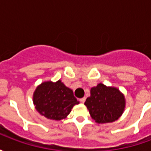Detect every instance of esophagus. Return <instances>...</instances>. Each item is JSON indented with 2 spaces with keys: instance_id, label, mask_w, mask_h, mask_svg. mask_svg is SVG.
I'll use <instances>...</instances> for the list:
<instances>
[{
  "instance_id": "esophagus-1",
  "label": "esophagus",
  "mask_w": 151,
  "mask_h": 151,
  "mask_svg": "<svg viewBox=\"0 0 151 151\" xmlns=\"http://www.w3.org/2000/svg\"><path fill=\"white\" fill-rule=\"evenodd\" d=\"M79 101L81 102V103H84V102L86 101V98L85 97H83V98L80 99H79Z\"/></svg>"
}]
</instances>
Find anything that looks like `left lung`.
Masks as SVG:
<instances>
[{
  "label": "left lung",
  "instance_id": "8db88e82",
  "mask_svg": "<svg viewBox=\"0 0 151 151\" xmlns=\"http://www.w3.org/2000/svg\"><path fill=\"white\" fill-rule=\"evenodd\" d=\"M85 105L97 123H110L122 115L125 100L118 89L99 83L91 88V96L86 99Z\"/></svg>",
  "mask_w": 151,
  "mask_h": 151
}]
</instances>
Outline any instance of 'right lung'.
Instances as JSON below:
<instances>
[{
	"label": "right lung",
	"instance_id": "right-lung-1",
	"mask_svg": "<svg viewBox=\"0 0 151 151\" xmlns=\"http://www.w3.org/2000/svg\"><path fill=\"white\" fill-rule=\"evenodd\" d=\"M35 108L47 119L60 120L65 118L79 102L61 81L43 82L39 86L33 97Z\"/></svg>",
	"mask_w": 151,
	"mask_h": 151
}]
</instances>
